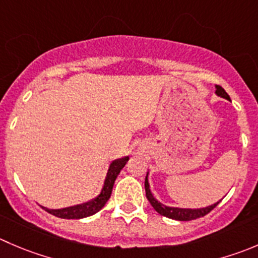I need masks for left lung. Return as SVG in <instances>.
<instances>
[{"instance_id":"left-lung-1","label":"left lung","mask_w":258,"mask_h":258,"mask_svg":"<svg viewBox=\"0 0 258 258\" xmlns=\"http://www.w3.org/2000/svg\"><path fill=\"white\" fill-rule=\"evenodd\" d=\"M216 94L218 97L227 99V101H231L229 96L227 94V92L222 88L221 86H216ZM145 190H146V198L149 199L150 204L152 206V208L157 212L161 216L167 217L170 219H175V221H192V219L201 218L204 217L206 214H208L212 209L216 208L219 204V202L212 204V206L204 207V208H179V207H167L165 204L160 203L156 198L152 194L151 189H150V182H149V172L146 175V179H145Z\"/></svg>"}]
</instances>
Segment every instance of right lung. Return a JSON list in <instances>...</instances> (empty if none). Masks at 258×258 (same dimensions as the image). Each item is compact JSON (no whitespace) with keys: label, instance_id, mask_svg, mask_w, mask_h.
<instances>
[{"label":"right lung","instance_id":"obj_1","mask_svg":"<svg viewBox=\"0 0 258 258\" xmlns=\"http://www.w3.org/2000/svg\"><path fill=\"white\" fill-rule=\"evenodd\" d=\"M130 157L124 156L121 159H116L109 164L108 171H107L106 179H104L103 186H102L101 192L96 198L91 199V201L86 202V203L77 204V206L67 207V208H60V209H49L46 207H42V209L47 212V213L52 214V216L57 217V218L62 219H82L86 218V217L93 216L97 212L101 211L106 203L108 202L109 197L112 194V189H113V184L116 181L117 176H118L119 171L122 170V167L126 165V162L128 161Z\"/></svg>","mask_w":258,"mask_h":258}]
</instances>
